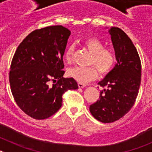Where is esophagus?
<instances>
[{"label":"esophagus","instance_id":"34e87169","mask_svg":"<svg viewBox=\"0 0 152 152\" xmlns=\"http://www.w3.org/2000/svg\"><path fill=\"white\" fill-rule=\"evenodd\" d=\"M78 87L80 88H84V87H86V84H81V83H78Z\"/></svg>","mask_w":152,"mask_h":152}]
</instances>
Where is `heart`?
I'll use <instances>...</instances> for the list:
<instances>
[{
  "label": "heart",
  "instance_id": "1",
  "mask_svg": "<svg viewBox=\"0 0 152 152\" xmlns=\"http://www.w3.org/2000/svg\"><path fill=\"white\" fill-rule=\"evenodd\" d=\"M83 44L92 54L90 64H94L99 72L107 74L113 68L116 63V54L113 49L105 48L104 44L95 37H88L84 39ZM75 52V45H71L64 52V57L67 62H71ZM95 66L79 67L75 66L68 71V75L81 84H87L94 80L97 77V69Z\"/></svg>",
  "mask_w": 152,
  "mask_h": 152
}]
</instances>
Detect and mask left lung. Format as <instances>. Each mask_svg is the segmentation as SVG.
I'll return each mask as SVG.
<instances>
[{
	"instance_id": "8db88e82",
	"label": "left lung",
	"mask_w": 152,
	"mask_h": 152,
	"mask_svg": "<svg viewBox=\"0 0 152 152\" xmlns=\"http://www.w3.org/2000/svg\"><path fill=\"white\" fill-rule=\"evenodd\" d=\"M117 63L98 83L103 88L100 98L90 106L92 116L104 123H113L124 116L133 107L141 84L140 58L132 40L118 27L108 31Z\"/></svg>"
}]
</instances>
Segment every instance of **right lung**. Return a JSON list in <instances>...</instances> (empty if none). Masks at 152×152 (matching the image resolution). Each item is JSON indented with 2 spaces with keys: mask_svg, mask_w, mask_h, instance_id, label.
Wrapping results in <instances>:
<instances>
[{
  "mask_svg": "<svg viewBox=\"0 0 152 152\" xmlns=\"http://www.w3.org/2000/svg\"><path fill=\"white\" fill-rule=\"evenodd\" d=\"M71 31L64 26L36 29L16 50L9 80L18 107L30 117L45 119L62 104V95L78 88L75 79L64 78L63 56ZM51 81L56 83L52 86Z\"/></svg>",
  "mask_w": 152,
  "mask_h": 152,
  "instance_id": "add662e5",
  "label": "right lung"
}]
</instances>
